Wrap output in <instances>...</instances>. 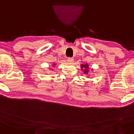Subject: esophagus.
<instances>
[{
    "label": "esophagus",
    "mask_w": 134,
    "mask_h": 134,
    "mask_svg": "<svg viewBox=\"0 0 134 134\" xmlns=\"http://www.w3.org/2000/svg\"><path fill=\"white\" fill-rule=\"evenodd\" d=\"M67 60H68V62L69 63H73L74 61V59L72 58V57H69L68 59H67Z\"/></svg>",
    "instance_id": "34e87169"
}]
</instances>
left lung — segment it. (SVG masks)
Segmentation results:
<instances>
[{
    "mask_svg": "<svg viewBox=\"0 0 134 134\" xmlns=\"http://www.w3.org/2000/svg\"><path fill=\"white\" fill-rule=\"evenodd\" d=\"M81 67V69H82V70H83V73L85 74H86V75H88V74L89 72V65L88 63H85V64H81L80 65ZM91 70H93V69H91Z\"/></svg>",
    "mask_w": 134,
    "mask_h": 134,
    "instance_id": "left-lung-1",
    "label": "left lung"
}]
</instances>
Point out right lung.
<instances>
[{
	"mask_svg": "<svg viewBox=\"0 0 134 134\" xmlns=\"http://www.w3.org/2000/svg\"><path fill=\"white\" fill-rule=\"evenodd\" d=\"M55 64H52V66L54 67V66H55Z\"/></svg>",
	"mask_w": 134,
	"mask_h": 134,
	"instance_id": "add662e5",
	"label": "right lung"
}]
</instances>
